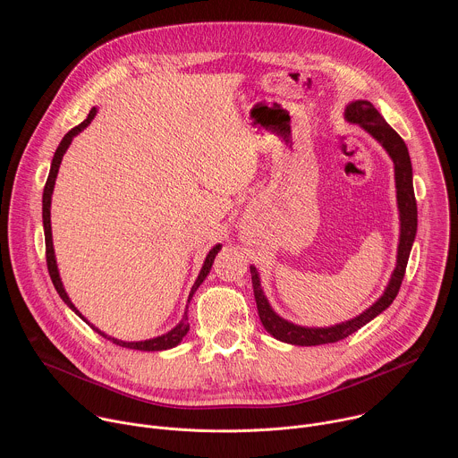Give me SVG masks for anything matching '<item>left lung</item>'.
<instances>
[{"instance_id": "8db88e82", "label": "left lung", "mask_w": 458, "mask_h": 458, "mask_svg": "<svg viewBox=\"0 0 458 458\" xmlns=\"http://www.w3.org/2000/svg\"><path fill=\"white\" fill-rule=\"evenodd\" d=\"M344 117L350 123L360 124L369 136H373L384 150L389 154L391 161L395 165V184H397V205H399V214H401V237H399V248H397V267L391 274V279L380 295V299L371 304L366 311H362L359 317L350 318L346 322L328 326V328H304V326H297L293 322L284 320L279 317L268 299L265 297L263 288H260V279L255 270V267H250L251 274V286H253V295L257 302V311L259 318L263 322L265 330L274 335L276 339L295 344V346H318V344H330L343 341L360 330L364 324L373 320L378 313H382L391 302L395 301L404 274H406V265L410 259V251L415 241L417 233V201H415V191H413V170H411V159L406 143L403 138L391 128L386 119L378 114V110L364 99H357L346 106Z\"/></svg>"}]
</instances>
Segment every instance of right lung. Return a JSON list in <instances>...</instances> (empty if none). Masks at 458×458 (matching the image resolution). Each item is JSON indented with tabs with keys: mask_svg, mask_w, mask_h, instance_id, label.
I'll return each instance as SVG.
<instances>
[{
	"mask_svg": "<svg viewBox=\"0 0 458 458\" xmlns=\"http://www.w3.org/2000/svg\"><path fill=\"white\" fill-rule=\"evenodd\" d=\"M96 112H98V108L94 106L90 112H89V115H87V119L83 121V123H80L78 126H74L71 132L64 136L63 140H61V143H59V147H57V150H55V154H54V157H52V165H50V172H48V177H47V182H45V188H43V230H45V253H47V268H48V274H50V279H52V284H54V288H55V292L59 293V297L64 301V304H67L72 311H76L85 322H89L81 313H80V310L72 304V301L69 299V295H67V292H64V288H63V283H61V279H59V272H57V265H55V255H54V244H52V228H50V201H52V191H54V184H55V177H57V170H59V165H61V159H63V156H64V152H67V148H69V145L72 143V140H74V136H78L83 128H87L89 124H90V121L94 119V115H96ZM221 250V244H216L210 251H208V255H207V259H205V265H203V268H201V272H199V276H198V279H195V283H193V286H191V290H190V295H188V302H190V299L193 297V293H195V290H198L199 286H201V283L207 279V276L210 274V268H212V265H214V259H216V255H217V251ZM186 310H188V306H186ZM90 324V322H89ZM92 326V324H90ZM92 330L94 332H98L99 335H103L105 339H108V341H112L114 344H119V346H123V348H130V350H141V352H161V350H170V348H174V346H177L181 341H182V337L188 334V330H190V324H188V313L184 311V315H182V318L179 320V324L175 326V328H172L168 334H165V335H161V337H156V339H148V341H140V343H124V341H119V339H114V337H108V335H105L101 330H98L96 326H92Z\"/></svg>",
	"mask_w": 458,
	"mask_h": 458,
	"instance_id": "add662e5",
	"label": "right lung"
}]
</instances>
